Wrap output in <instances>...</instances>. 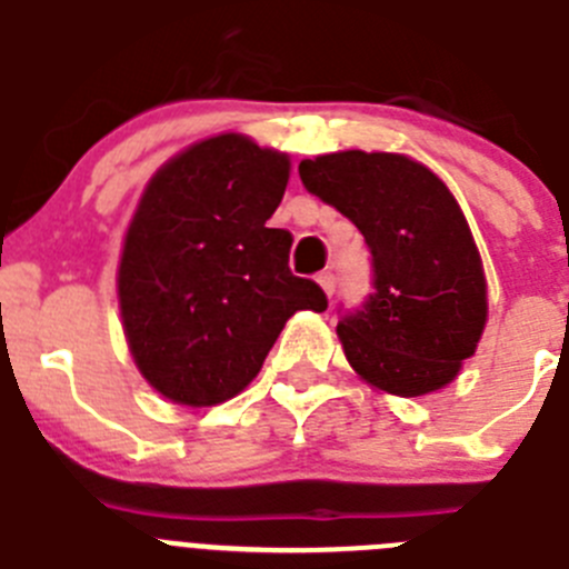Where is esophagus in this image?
Returning a JSON list of instances; mask_svg holds the SVG:
<instances>
[{
	"instance_id": "34e87169",
	"label": "esophagus",
	"mask_w": 569,
	"mask_h": 569,
	"mask_svg": "<svg viewBox=\"0 0 569 569\" xmlns=\"http://www.w3.org/2000/svg\"><path fill=\"white\" fill-rule=\"evenodd\" d=\"M318 283L323 286V291H326V295H329V298H332L335 289H338V278H335L332 271H323V274H320V278H318Z\"/></svg>"
}]
</instances>
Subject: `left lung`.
Here are the masks:
<instances>
[{"label":"left lung","mask_w":569,"mask_h":569,"mask_svg":"<svg viewBox=\"0 0 569 569\" xmlns=\"http://www.w3.org/2000/svg\"><path fill=\"white\" fill-rule=\"evenodd\" d=\"M298 171L372 254L375 291L358 309H338L355 372L403 398L447 387L487 323L481 257L456 197L421 162L383 151L323 154Z\"/></svg>","instance_id":"8db88e82"}]
</instances>
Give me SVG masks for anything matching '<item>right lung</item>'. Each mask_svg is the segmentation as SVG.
I'll use <instances>...</instances> for the list:
<instances>
[{
    "label": "right lung",
    "mask_w": 569,
    "mask_h": 569,
    "mask_svg": "<svg viewBox=\"0 0 569 569\" xmlns=\"http://www.w3.org/2000/svg\"><path fill=\"white\" fill-rule=\"evenodd\" d=\"M286 182L289 157L240 134L197 142L148 182L117 286L131 355L168 401H229L291 315L329 306L291 274L289 231L266 226Z\"/></svg>",
    "instance_id": "right-lung-1"
}]
</instances>
